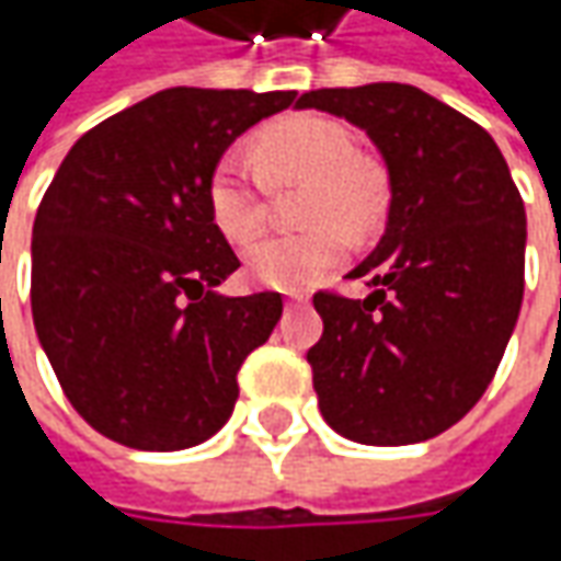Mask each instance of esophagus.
<instances>
[{
    "label": "esophagus",
    "mask_w": 561,
    "mask_h": 561,
    "mask_svg": "<svg viewBox=\"0 0 561 561\" xmlns=\"http://www.w3.org/2000/svg\"><path fill=\"white\" fill-rule=\"evenodd\" d=\"M302 302H309V296H302V293H287V306H302Z\"/></svg>",
    "instance_id": "1"
}]
</instances>
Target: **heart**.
<instances>
[{"label":"heart","mask_w":561,"mask_h":561,"mask_svg":"<svg viewBox=\"0 0 561 561\" xmlns=\"http://www.w3.org/2000/svg\"><path fill=\"white\" fill-rule=\"evenodd\" d=\"M252 156L268 178L309 174L302 233L265 237L247 249L249 277L274 290H302L321 280L346 259V230H368L387 205V181L380 168L358 159L353 134L324 115H284L252 137ZM205 203L215 227L230 243L252 240L262 221V184L240 152H225L208 171Z\"/></svg>","instance_id":"heart-1"}]
</instances>
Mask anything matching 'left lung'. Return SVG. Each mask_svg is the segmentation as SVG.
I'll return each mask as SVG.
<instances>
[{
    "mask_svg": "<svg viewBox=\"0 0 561 561\" xmlns=\"http://www.w3.org/2000/svg\"><path fill=\"white\" fill-rule=\"evenodd\" d=\"M296 108L356 124L390 178L387 230L346 274L375 290L314 293L324 334L306 358L318 409L365 446L431 440L484 397L522 312L518 186L484 127L419 87L312 90Z\"/></svg>",
    "mask_w": 561,
    "mask_h": 561,
    "instance_id": "1",
    "label": "left lung"
}]
</instances>
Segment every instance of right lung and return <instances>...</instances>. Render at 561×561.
Listing matches in <instances>:
<instances>
[{"mask_svg": "<svg viewBox=\"0 0 561 561\" xmlns=\"http://www.w3.org/2000/svg\"><path fill=\"white\" fill-rule=\"evenodd\" d=\"M296 93L174 87L87 130L36 208L33 328L77 415L171 453L225 427L237 371L280 293L221 296L240 259L205 203L208 171Z\"/></svg>", "mask_w": 561, "mask_h": 561, "instance_id": "obj_1", "label": "right lung"}]
</instances>
